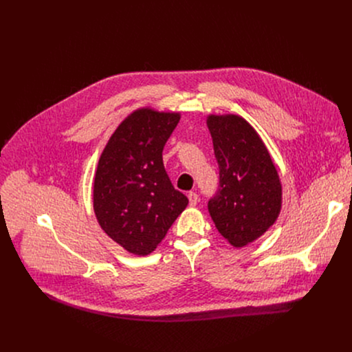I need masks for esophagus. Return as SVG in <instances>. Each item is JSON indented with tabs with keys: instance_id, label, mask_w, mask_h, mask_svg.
I'll return each instance as SVG.
<instances>
[{
	"instance_id": "obj_1",
	"label": "esophagus",
	"mask_w": 352,
	"mask_h": 352,
	"mask_svg": "<svg viewBox=\"0 0 352 352\" xmlns=\"http://www.w3.org/2000/svg\"><path fill=\"white\" fill-rule=\"evenodd\" d=\"M188 199H189V205L190 206H196V204L199 202V196L195 192H189L188 193Z\"/></svg>"
}]
</instances>
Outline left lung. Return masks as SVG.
Returning a JSON list of instances; mask_svg holds the SVG:
<instances>
[{
    "label": "left lung",
    "instance_id": "left-lung-1",
    "mask_svg": "<svg viewBox=\"0 0 352 352\" xmlns=\"http://www.w3.org/2000/svg\"><path fill=\"white\" fill-rule=\"evenodd\" d=\"M220 170L219 190L208 209L219 232L235 248L262 236L281 210V182L267 147L239 116H209Z\"/></svg>",
    "mask_w": 352,
    "mask_h": 352
}]
</instances>
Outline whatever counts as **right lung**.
I'll use <instances>...</instances> for the list:
<instances>
[{
	"instance_id": "add662e5",
	"label": "right lung",
	"mask_w": 352,
	"mask_h": 352,
	"mask_svg": "<svg viewBox=\"0 0 352 352\" xmlns=\"http://www.w3.org/2000/svg\"><path fill=\"white\" fill-rule=\"evenodd\" d=\"M179 113L139 109L109 139L93 182V209L103 231L128 252L144 256L157 248L188 197L163 164V148Z\"/></svg>"
}]
</instances>
